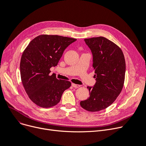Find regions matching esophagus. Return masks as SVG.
<instances>
[{"label": "esophagus", "mask_w": 146, "mask_h": 146, "mask_svg": "<svg viewBox=\"0 0 146 146\" xmlns=\"http://www.w3.org/2000/svg\"><path fill=\"white\" fill-rule=\"evenodd\" d=\"M72 86L74 87V88H79L80 86V85H77V84H72Z\"/></svg>", "instance_id": "1"}]
</instances>
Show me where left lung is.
Returning a JSON list of instances; mask_svg holds the SVG:
<instances>
[{
  "mask_svg": "<svg viewBox=\"0 0 146 146\" xmlns=\"http://www.w3.org/2000/svg\"><path fill=\"white\" fill-rule=\"evenodd\" d=\"M93 55L92 67L96 83L88 86L90 96L80 104L85 110L98 111L110 106L121 92L125 81L126 64L122 49L104 37L85 39Z\"/></svg>",
  "mask_w": 146,
  "mask_h": 146,
  "instance_id": "8db88e82",
  "label": "left lung"
}]
</instances>
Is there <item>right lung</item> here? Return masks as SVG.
<instances>
[{
    "instance_id": "add662e5",
    "label": "right lung",
    "mask_w": 146,
    "mask_h": 146,
    "mask_svg": "<svg viewBox=\"0 0 146 146\" xmlns=\"http://www.w3.org/2000/svg\"><path fill=\"white\" fill-rule=\"evenodd\" d=\"M77 39L58 35H39L24 49L20 61L23 85L29 98L37 106L49 108L57 104L71 82L50 75L65 49Z\"/></svg>"
}]
</instances>
